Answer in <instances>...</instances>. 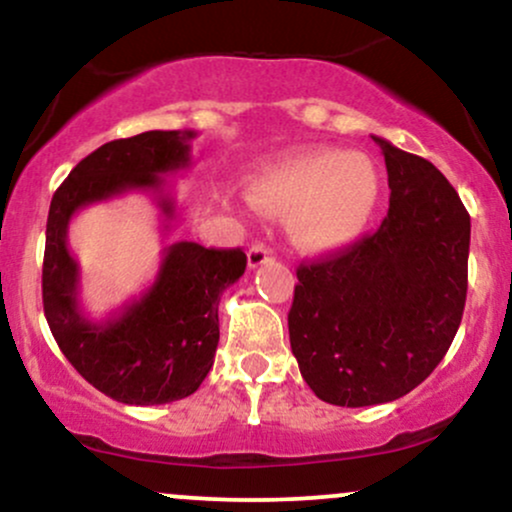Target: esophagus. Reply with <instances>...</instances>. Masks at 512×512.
I'll return each instance as SVG.
<instances>
[{
  "label": "esophagus",
  "instance_id": "34e87169",
  "mask_svg": "<svg viewBox=\"0 0 512 512\" xmlns=\"http://www.w3.org/2000/svg\"><path fill=\"white\" fill-rule=\"evenodd\" d=\"M269 260H272V250H269L267 245L257 243V245H252V248L248 250V264H250V269L262 267V264L269 262Z\"/></svg>",
  "mask_w": 512,
  "mask_h": 512
}]
</instances>
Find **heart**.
<instances>
[{
	"instance_id": "1",
	"label": "heart",
	"mask_w": 512,
	"mask_h": 512,
	"mask_svg": "<svg viewBox=\"0 0 512 512\" xmlns=\"http://www.w3.org/2000/svg\"><path fill=\"white\" fill-rule=\"evenodd\" d=\"M380 170L366 154L317 149L291 158L250 182V199L272 216H291L301 250L330 252L363 233L380 202Z\"/></svg>"
}]
</instances>
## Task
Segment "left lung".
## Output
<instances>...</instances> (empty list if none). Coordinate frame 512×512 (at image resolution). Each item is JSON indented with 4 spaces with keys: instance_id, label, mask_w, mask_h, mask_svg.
<instances>
[{
    "instance_id": "8db88e82",
    "label": "left lung",
    "mask_w": 512,
    "mask_h": 512,
    "mask_svg": "<svg viewBox=\"0 0 512 512\" xmlns=\"http://www.w3.org/2000/svg\"><path fill=\"white\" fill-rule=\"evenodd\" d=\"M390 211L373 236L298 267L291 351L322 402L404 397L448 354L467 301L469 214L426 158L385 139Z\"/></svg>"
}]
</instances>
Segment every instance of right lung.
I'll list each match as a JSON object with an SVG mask.
<instances>
[{
  "label": "right lung",
  "instance_id": "add662e5",
  "mask_svg": "<svg viewBox=\"0 0 512 512\" xmlns=\"http://www.w3.org/2000/svg\"><path fill=\"white\" fill-rule=\"evenodd\" d=\"M185 129H151L103 144L76 163L50 202L43 260V308L67 361L115 402L166 404L190 397L214 366L221 293L243 276L248 257L190 240L168 245L154 284L108 320L79 305V264L67 248L69 221L88 204L125 192H154L163 219H175L166 178L190 166ZM168 228V223H166Z\"/></svg>",
  "mask_w": 512,
  "mask_h": 512
}]
</instances>
